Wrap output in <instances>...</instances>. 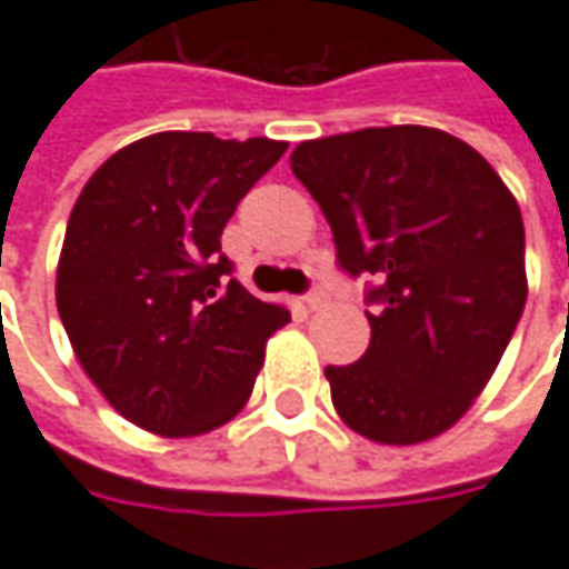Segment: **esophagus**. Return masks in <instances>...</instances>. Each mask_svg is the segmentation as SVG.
I'll return each instance as SVG.
<instances>
[{"instance_id": "obj_1", "label": "esophagus", "mask_w": 569, "mask_h": 569, "mask_svg": "<svg viewBox=\"0 0 569 569\" xmlns=\"http://www.w3.org/2000/svg\"><path fill=\"white\" fill-rule=\"evenodd\" d=\"M323 302H327V292H323V289H311V292L305 296L308 311H318V308H323Z\"/></svg>"}]
</instances>
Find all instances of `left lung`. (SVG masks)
Listing matches in <instances>:
<instances>
[{"mask_svg":"<svg viewBox=\"0 0 569 569\" xmlns=\"http://www.w3.org/2000/svg\"><path fill=\"white\" fill-rule=\"evenodd\" d=\"M337 264L375 277L371 343L327 365L340 419L378 443L447 431L485 390L526 305V232L491 163L441 128H362L289 157Z\"/></svg>","mask_w":569,"mask_h":569,"instance_id":"1","label":"left lung"}]
</instances>
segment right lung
I'll list each match as a JSON object with an SVG mask.
<instances>
[{"label": "right lung", "mask_w": 569, "mask_h": 569, "mask_svg": "<svg viewBox=\"0 0 569 569\" xmlns=\"http://www.w3.org/2000/svg\"><path fill=\"white\" fill-rule=\"evenodd\" d=\"M286 141L160 131L116 150L71 207L56 305L109 406L163 438L220 428L251 397L283 305L232 280L220 236Z\"/></svg>", "instance_id": "obj_1"}]
</instances>
